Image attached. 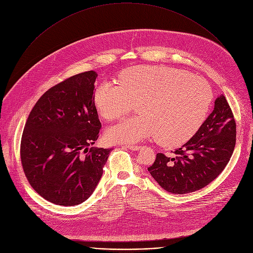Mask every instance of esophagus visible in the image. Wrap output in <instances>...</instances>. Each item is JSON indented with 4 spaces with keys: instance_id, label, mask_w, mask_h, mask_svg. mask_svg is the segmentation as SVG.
I'll use <instances>...</instances> for the list:
<instances>
[{
    "instance_id": "esophagus-1",
    "label": "esophagus",
    "mask_w": 253,
    "mask_h": 253,
    "mask_svg": "<svg viewBox=\"0 0 253 253\" xmlns=\"http://www.w3.org/2000/svg\"><path fill=\"white\" fill-rule=\"evenodd\" d=\"M126 148L130 149V150H133V151H137V150H140L142 148V146H137V145H131V144H128V145H125Z\"/></svg>"
}]
</instances>
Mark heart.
<instances>
[{
  "mask_svg": "<svg viewBox=\"0 0 253 253\" xmlns=\"http://www.w3.org/2000/svg\"><path fill=\"white\" fill-rule=\"evenodd\" d=\"M118 83L102 82L94 94L99 115L111 121L125 115L137 102L139 116L111 126L106 139L135 143L157 136L164 146L188 141L204 122L211 103V89L202 78L163 66H136L123 70Z\"/></svg>",
  "mask_w": 253,
  "mask_h": 253,
  "instance_id": "b5f03b06",
  "label": "heart"
}]
</instances>
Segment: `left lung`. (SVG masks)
Listing matches in <instances>:
<instances>
[{
	"label": "left lung",
	"mask_w": 253,
	"mask_h": 253,
	"mask_svg": "<svg viewBox=\"0 0 253 253\" xmlns=\"http://www.w3.org/2000/svg\"><path fill=\"white\" fill-rule=\"evenodd\" d=\"M236 142V124L223 95L214 102L212 113L193 137L176 149L175 157L162 153L148 168L151 176L166 191L186 194L199 190L225 168Z\"/></svg>",
	"instance_id": "8db88e82"
}]
</instances>
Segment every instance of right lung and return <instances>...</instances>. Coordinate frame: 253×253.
<instances>
[{
  "mask_svg": "<svg viewBox=\"0 0 253 253\" xmlns=\"http://www.w3.org/2000/svg\"><path fill=\"white\" fill-rule=\"evenodd\" d=\"M95 71L72 76L45 92L26 122L21 161L31 186L46 200L73 206L97 187L112 149L90 147L101 122L94 103Z\"/></svg>",
  "mask_w": 253,
  "mask_h": 253,
  "instance_id": "right-lung-1",
  "label": "right lung"
}]
</instances>
